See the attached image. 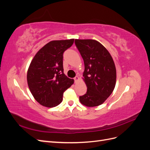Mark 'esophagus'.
Returning <instances> with one entry per match:
<instances>
[{"mask_svg": "<svg viewBox=\"0 0 150 150\" xmlns=\"http://www.w3.org/2000/svg\"><path fill=\"white\" fill-rule=\"evenodd\" d=\"M78 79H79V77L78 76H76L75 78H74V82H76L77 81H78Z\"/></svg>", "mask_w": 150, "mask_h": 150, "instance_id": "1", "label": "esophagus"}]
</instances>
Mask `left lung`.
Instances as JSON below:
<instances>
[{
  "label": "left lung",
  "mask_w": 150,
  "mask_h": 150,
  "mask_svg": "<svg viewBox=\"0 0 150 150\" xmlns=\"http://www.w3.org/2000/svg\"><path fill=\"white\" fill-rule=\"evenodd\" d=\"M82 56L85 69L84 80L87 92L79 96L80 102L88 107L100 105L115 89L116 71L110 52L103 45L93 39H75Z\"/></svg>",
  "instance_id": "left-lung-1"
}]
</instances>
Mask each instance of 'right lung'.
Here are the masks:
<instances>
[{
    "mask_svg": "<svg viewBox=\"0 0 150 150\" xmlns=\"http://www.w3.org/2000/svg\"><path fill=\"white\" fill-rule=\"evenodd\" d=\"M74 39L52 40L40 49L31 61L27 80L33 96L41 105L52 108L62 101L63 94L74 83L64 74L63 54Z\"/></svg>",
    "mask_w": 150,
    "mask_h": 150,
    "instance_id": "right-lung-1",
    "label": "right lung"
}]
</instances>
